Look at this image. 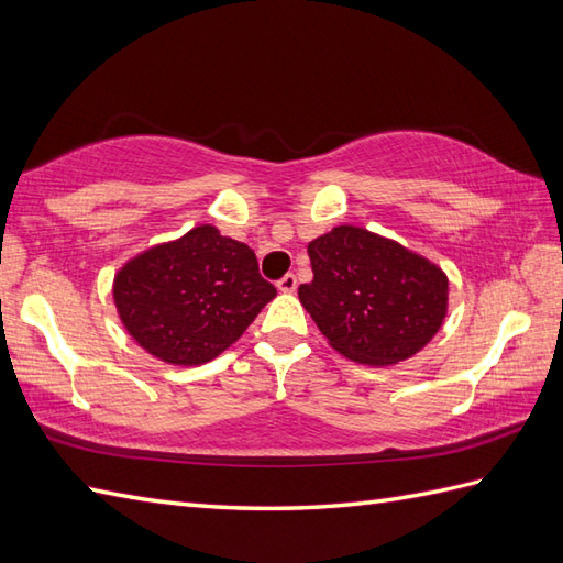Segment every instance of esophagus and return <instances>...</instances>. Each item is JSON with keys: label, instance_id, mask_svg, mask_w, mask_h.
Instances as JSON below:
<instances>
[{"label": "esophagus", "instance_id": "esophagus-1", "mask_svg": "<svg viewBox=\"0 0 563 563\" xmlns=\"http://www.w3.org/2000/svg\"><path fill=\"white\" fill-rule=\"evenodd\" d=\"M296 286H298L296 274H284V277L277 282V289H279L282 294H294Z\"/></svg>", "mask_w": 563, "mask_h": 563}]
</instances>
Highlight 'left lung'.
I'll return each instance as SVG.
<instances>
[{"label":"left lung","instance_id":"1","mask_svg":"<svg viewBox=\"0 0 563 563\" xmlns=\"http://www.w3.org/2000/svg\"><path fill=\"white\" fill-rule=\"evenodd\" d=\"M308 255L312 282L298 286V298L349 361L396 365L440 332L449 279L432 260L351 224L310 241Z\"/></svg>","mask_w":563,"mask_h":563}]
</instances>
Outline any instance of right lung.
I'll use <instances>...</instances> for the list:
<instances>
[{
    "label": "right lung",
    "mask_w": 563,
    "mask_h": 563,
    "mask_svg": "<svg viewBox=\"0 0 563 563\" xmlns=\"http://www.w3.org/2000/svg\"><path fill=\"white\" fill-rule=\"evenodd\" d=\"M114 306L135 344L169 365H202L227 351L277 289L249 245L212 224L157 243L114 274Z\"/></svg>",
    "instance_id": "obj_1"
}]
</instances>
